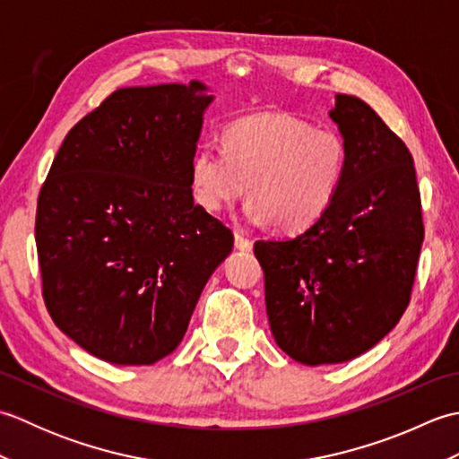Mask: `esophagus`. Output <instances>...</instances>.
Here are the masks:
<instances>
[{"label": "esophagus", "mask_w": 459, "mask_h": 459, "mask_svg": "<svg viewBox=\"0 0 459 459\" xmlns=\"http://www.w3.org/2000/svg\"><path fill=\"white\" fill-rule=\"evenodd\" d=\"M235 248L240 250V252H250L252 250V240L242 235V232H235Z\"/></svg>", "instance_id": "esophagus-1"}]
</instances>
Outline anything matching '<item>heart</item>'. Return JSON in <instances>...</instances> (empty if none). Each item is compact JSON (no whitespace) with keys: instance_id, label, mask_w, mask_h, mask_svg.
I'll return each instance as SVG.
<instances>
[{"instance_id":"1","label":"heart","mask_w":459,"mask_h":459,"mask_svg":"<svg viewBox=\"0 0 459 459\" xmlns=\"http://www.w3.org/2000/svg\"><path fill=\"white\" fill-rule=\"evenodd\" d=\"M347 171L343 135L288 112H262L230 124L222 148L207 143L189 168L191 197L217 214L248 191L245 217L296 235L333 207Z\"/></svg>"}]
</instances>
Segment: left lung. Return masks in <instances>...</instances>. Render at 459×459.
Wrapping results in <instances>:
<instances>
[{"label": "left lung", "instance_id": "8db88e82", "mask_svg": "<svg viewBox=\"0 0 459 459\" xmlns=\"http://www.w3.org/2000/svg\"><path fill=\"white\" fill-rule=\"evenodd\" d=\"M329 118L347 145L333 207L296 237L255 245L272 335L311 367L345 363L391 333L411 301L424 240L404 142L357 96L335 94Z\"/></svg>", "mask_w": 459, "mask_h": 459}]
</instances>
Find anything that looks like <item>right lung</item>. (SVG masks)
<instances>
[{
  "mask_svg": "<svg viewBox=\"0 0 459 459\" xmlns=\"http://www.w3.org/2000/svg\"><path fill=\"white\" fill-rule=\"evenodd\" d=\"M212 100L199 81L116 91L66 134L39 193L48 314L112 365L175 351L232 252V232L193 203L189 185Z\"/></svg>",
  "mask_w": 459,
  "mask_h": 459,
  "instance_id": "add662e5",
  "label": "right lung"
}]
</instances>
